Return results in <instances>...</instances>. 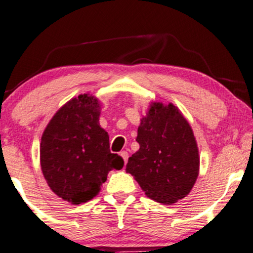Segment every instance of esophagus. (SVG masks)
<instances>
[{"mask_svg":"<svg viewBox=\"0 0 253 253\" xmlns=\"http://www.w3.org/2000/svg\"><path fill=\"white\" fill-rule=\"evenodd\" d=\"M120 156L123 157V160L125 161V163H127V160H128V153H127V151H121L120 153Z\"/></svg>","mask_w":253,"mask_h":253,"instance_id":"34e87169","label":"esophagus"}]
</instances>
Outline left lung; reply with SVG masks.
Returning <instances> with one entry per match:
<instances>
[{
  "instance_id": "obj_1",
  "label": "left lung",
  "mask_w": 253,
  "mask_h": 253,
  "mask_svg": "<svg viewBox=\"0 0 253 253\" xmlns=\"http://www.w3.org/2000/svg\"><path fill=\"white\" fill-rule=\"evenodd\" d=\"M140 149L126 171L148 198L171 205L186 197L199 173V151L190 124L172 104L154 103L137 128Z\"/></svg>"
}]
</instances>
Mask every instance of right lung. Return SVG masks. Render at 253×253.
Returning <instances> with one entry per match:
<instances>
[{"label":"right lung","mask_w":253,"mask_h":253,"mask_svg":"<svg viewBox=\"0 0 253 253\" xmlns=\"http://www.w3.org/2000/svg\"><path fill=\"white\" fill-rule=\"evenodd\" d=\"M99 103L87 93L65 104L47 125L40 143L43 177L54 193L80 205L98 193L107 173L124 167L110 151L109 134L99 126Z\"/></svg>","instance_id":"right-lung-1"}]
</instances>
